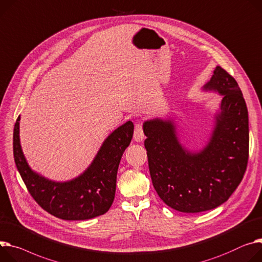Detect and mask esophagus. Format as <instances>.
<instances>
[{
	"mask_svg": "<svg viewBox=\"0 0 262 262\" xmlns=\"http://www.w3.org/2000/svg\"><path fill=\"white\" fill-rule=\"evenodd\" d=\"M133 137H134L135 142H137V143H140L144 139L145 134H144V131H143L142 124H140V123H136L135 124V129H134Z\"/></svg>",
	"mask_w": 262,
	"mask_h": 262,
	"instance_id": "1",
	"label": "esophagus"
}]
</instances>
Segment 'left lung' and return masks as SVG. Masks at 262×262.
Listing matches in <instances>:
<instances>
[{
    "mask_svg": "<svg viewBox=\"0 0 262 262\" xmlns=\"http://www.w3.org/2000/svg\"><path fill=\"white\" fill-rule=\"evenodd\" d=\"M203 91L223 99L200 150L180 143L174 117L143 124L153 187L167 206L184 213L205 212L226 203L243 180L249 159L248 109L235 78L217 66Z\"/></svg>",
    "mask_w": 262,
    "mask_h": 262,
    "instance_id": "left-lung-1",
    "label": "left lung"
}]
</instances>
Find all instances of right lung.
Returning <instances> with one entry per match:
<instances>
[{
	"mask_svg": "<svg viewBox=\"0 0 262 262\" xmlns=\"http://www.w3.org/2000/svg\"><path fill=\"white\" fill-rule=\"evenodd\" d=\"M19 120L21 116L13 129V157L19 175L36 203L64 220H86L108 212L115 196L120 159L133 136L131 120L111 132L89 167L67 182H55L30 168L19 140Z\"/></svg>",
	"mask_w": 262,
	"mask_h": 262,
	"instance_id": "1",
	"label": "right lung"
}]
</instances>
